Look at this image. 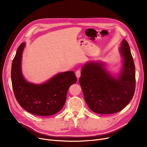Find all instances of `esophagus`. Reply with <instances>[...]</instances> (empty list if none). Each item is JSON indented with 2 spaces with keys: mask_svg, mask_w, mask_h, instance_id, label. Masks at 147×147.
<instances>
[{
  "mask_svg": "<svg viewBox=\"0 0 147 147\" xmlns=\"http://www.w3.org/2000/svg\"><path fill=\"white\" fill-rule=\"evenodd\" d=\"M76 76L78 79H79L80 78L81 76V71L80 70V69H78V70L76 71Z\"/></svg>",
  "mask_w": 147,
  "mask_h": 147,
  "instance_id": "34e87169",
  "label": "esophagus"
}]
</instances>
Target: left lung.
I'll use <instances>...</instances> for the list:
<instances>
[{"label":"left lung","instance_id":"8db88e82","mask_svg":"<svg viewBox=\"0 0 147 147\" xmlns=\"http://www.w3.org/2000/svg\"><path fill=\"white\" fill-rule=\"evenodd\" d=\"M123 58L121 73L115 78L102 63L90 62L82 69L79 83L84 99L94 113L109 114L120 111L132 100L135 90V67L127 42L119 49Z\"/></svg>","mask_w":147,"mask_h":147}]
</instances>
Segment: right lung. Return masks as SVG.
I'll return each instance as SVG.
<instances>
[{
  "label": "right lung",
  "mask_w": 147,
  "mask_h": 147,
  "mask_svg": "<svg viewBox=\"0 0 147 147\" xmlns=\"http://www.w3.org/2000/svg\"><path fill=\"white\" fill-rule=\"evenodd\" d=\"M25 46V43L19 46L12 64L11 80L15 98L30 113L40 116L55 114L63 109L69 86L77 82L75 74L73 71L59 73L40 84L27 82L21 65Z\"/></svg>",
  "instance_id": "obj_1"
}]
</instances>
